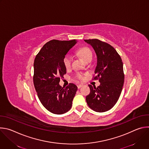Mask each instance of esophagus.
<instances>
[{"instance_id": "esophagus-1", "label": "esophagus", "mask_w": 149, "mask_h": 149, "mask_svg": "<svg viewBox=\"0 0 149 149\" xmlns=\"http://www.w3.org/2000/svg\"><path fill=\"white\" fill-rule=\"evenodd\" d=\"M83 86L82 84H79V85H78L77 86V87H78V88H80L81 87H82Z\"/></svg>"}]
</instances>
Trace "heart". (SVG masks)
I'll use <instances>...</instances> for the list:
<instances>
[{
	"label": "heart",
	"instance_id": "b5f03b06",
	"mask_svg": "<svg viewBox=\"0 0 149 149\" xmlns=\"http://www.w3.org/2000/svg\"><path fill=\"white\" fill-rule=\"evenodd\" d=\"M77 54L80 56L85 62L92 59L93 53L91 50L88 47H82L77 51ZM72 58L69 54H67L63 58V63L66 68H70L71 66ZM75 79L82 81L84 79V75L81 72H77L74 77Z\"/></svg>",
	"mask_w": 149,
	"mask_h": 149
}]
</instances>
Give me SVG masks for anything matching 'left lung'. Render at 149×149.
<instances>
[{"mask_svg": "<svg viewBox=\"0 0 149 149\" xmlns=\"http://www.w3.org/2000/svg\"><path fill=\"white\" fill-rule=\"evenodd\" d=\"M84 40L93 47L96 53V76L93 79H98L100 82L97 88L88 86L90 93L86 97L87 103L96 112L107 111L116 104L123 89L124 74L122 59L116 50L107 42L97 39Z\"/></svg>", "mask_w": 149, "mask_h": 149, "instance_id": "8db88e82", "label": "left lung"}]
</instances>
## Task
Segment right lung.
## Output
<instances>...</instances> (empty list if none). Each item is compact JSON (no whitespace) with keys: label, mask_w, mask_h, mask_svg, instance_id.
Instances as JSON below:
<instances>
[{"label":"right lung","mask_w":149,"mask_h":149,"mask_svg":"<svg viewBox=\"0 0 149 149\" xmlns=\"http://www.w3.org/2000/svg\"><path fill=\"white\" fill-rule=\"evenodd\" d=\"M76 40H51L36 55L33 63V84L38 97L44 107L55 114H64L71 107L77 91L75 84L59 86L60 78L67 72L63 58L76 44Z\"/></svg>","instance_id":"obj_1"}]
</instances>
